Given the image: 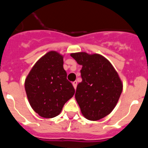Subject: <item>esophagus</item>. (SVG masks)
Masks as SVG:
<instances>
[{
    "instance_id": "esophagus-1",
    "label": "esophagus",
    "mask_w": 148,
    "mask_h": 148,
    "mask_svg": "<svg viewBox=\"0 0 148 148\" xmlns=\"http://www.w3.org/2000/svg\"><path fill=\"white\" fill-rule=\"evenodd\" d=\"M73 87H74V88L76 89V87H77V82H76V81H75V82H73Z\"/></svg>"
}]
</instances>
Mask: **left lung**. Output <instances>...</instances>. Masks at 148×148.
Here are the masks:
<instances>
[{"label": "left lung", "instance_id": "left-lung-1", "mask_svg": "<svg viewBox=\"0 0 148 148\" xmlns=\"http://www.w3.org/2000/svg\"><path fill=\"white\" fill-rule=\"evenodd\" d=\"M82 65V82L77 86L75 97L83 116L97 121L112 112L122 92V84L110 61L99 54L72 53Z\"/></svg>", "mask_w": 148, "mask_h": 148}]
</instances>
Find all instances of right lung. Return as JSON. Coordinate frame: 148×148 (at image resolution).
<instances>
[{
  "mask_svg": "<svg viewBox=\"0 0 148 148\" xmlns=\"http://www.w3.org/2000/svg\"><path fill=\"white\" fill-rule=\"evenodd\" d=\"M63 57L55 51L44 56L34 65L25 81L27 98L32 109L44 118H53L75 93L66 79Z\"/></svg>",
  "mask_w": 148,
  "mask_h": 148,
  "instance_id": "obj_1",
  "label": "right lung"
}]
</instances>
